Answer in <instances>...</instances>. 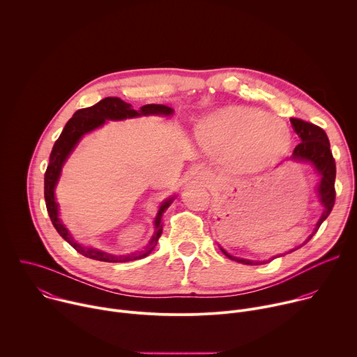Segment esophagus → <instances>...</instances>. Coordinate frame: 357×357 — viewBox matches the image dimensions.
Returning a JSON list of instances; mask_svg holds the SVG:
<instances>
[{
    "mask_svg": "<svg viewBox=\"0 0 357 357\" xmlns=\"http://www.w3.org/2000/svg\"><path fill=\"white\" fill-rule=\"evenodd\" d=\"M199 178L203 181V182H211L213 181L215 178V172L209 168H205V169H200L199 171Z\"/></svg>",
    "mask_w": 357,
    "mask_h": 357,
    "instance_id": "obj_1",
    "label": "esophagus"
}]
</instances>
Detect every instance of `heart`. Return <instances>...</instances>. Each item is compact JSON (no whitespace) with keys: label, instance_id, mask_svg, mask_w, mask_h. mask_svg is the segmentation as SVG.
I'll return each instance as SVG.
<instances>
[{"label":"heart","instance_id":"1","mask_svg":"<svg viewBox=\"0 0 357 357\" xmlns=\"http://www.w3.org/2000/svg\"><path fill=\"white\" fill-rule=\"evenodd\" d=\"M196 139L208 151L227 155L237 171L259 172L282 160L291 132L281 119L259 109L227 107L199 123Z\"/></svg>","mask_w":357,"mask_h":357}]
</instances>
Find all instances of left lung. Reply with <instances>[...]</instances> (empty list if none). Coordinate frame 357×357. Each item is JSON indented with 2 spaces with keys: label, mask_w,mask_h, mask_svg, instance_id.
Here are the masks:
<instances>
[{
  "label": "left lung",
  "mask_w": 357,
  "mask_h": 357,
  "mask_svg": "<svg viewBox=\"0 0 357 357\" xmlns=\"http://www.w3.org/2000/svg\"><path fill=\"white\" fill-rule=\"evenodd\" d=\"M291 124H292L294 131L301 138V142L295 146L289 160L312 164L321 176V181L318 185V195H319V200H321V205H322L324 211L317 223L315 231L307 238V241H310L312 238V236L318 231L319 226L324 223V220L331 215V212L333 209L335 197H336V192H335L336 164H335V160L332 155L328 135L321 127H318L312 123L299 120V119H291ZM220 250L223 251L226 257H229L233 261L241 263V264L259 266V264L264 263V261H251L247 259H238V257L230 256V254L226 250H223L222 247H220ZM291 251H294V250H291Z\"/></svg>",
  "instance_id": "obj_1"
}]
</instances>
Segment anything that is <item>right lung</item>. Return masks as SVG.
Returning a JSON list of instances; mask_svg holds the SVG:
<instances>
[{
    "label": "right lung",
    "mask_w": 357,
    "mask_h": 357,
    "mask_svg": "<svg viewBox=\"0 0 357 357\" xmlns=\"http://www.w3.org/2000/svg\"><path fill=\"white\" fill-rule=\"evenodd\" d=\"M151 114H160V116H171L174 114V110L164 105H145L139 107V110H134L131 105L126 103L119 97H106L100 100L97 105L80 109L77 110L73 117L66 123L62 134L56 139L52 152H50L49 157V165L45 172V202H46V209L49 213L52 225L58 230V233L80 254H83L87 259H93L97 261H106V263H123V261H131L138 260L142 257H146L148 254L155 248L158 238L162 234V215L169 208L171 203L175 197H168L164 202H161L158 213L154 220V234L149 238L146 245L142 250L130 252V254H109L106 251H101L93 247H84L79 244L69 233V230L65 227V225L59 219V208L55 200V186L59 181L62 167L66 162L68 157L73 148L77 145L80 138L103 126L106 120H126L139 116H151Z\"/></svg>",
    "instance_id": "obj_1"
}]
</instances>
